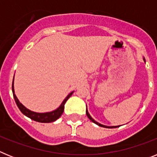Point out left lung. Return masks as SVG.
<instances>
[{
    "label": "left lung",
    "mask_w": 157,
    "mask_h": 157,
    "mask_svg": "<svg viewBox=\"0 0 157 157\" xmlns=\"http://www.w3.org/2000/svg\"><path fill=\"white\" fill-rule=\"evenodd\" d=\"M143 59H144V61L145 62V58H143ZM86 113L87 117H88L89 119H90V120L91 121L93 122V123H95V124H97V125L100 126V127H105V128H116V127H120V126H112V127H109V126L103 125V124H101V123H98V122H97V121H95V120H94V119H93V118L91 117V116H90V113H89V112H88V110H87V106H86Z\"/></svg>",
    "instance_id": "1"
}]
</instances>
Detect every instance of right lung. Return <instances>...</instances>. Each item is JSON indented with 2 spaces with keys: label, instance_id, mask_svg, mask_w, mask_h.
Segmentation results:
<instances>
[{
  "label": "right lung",
  "instance_id": "right-lung-1",
  "mask_svg": "<svg viewBox=\"0 0 157 157\" xmlns=\"http://www.w3.org/2000/svg\"><path fill=\"white\" fill-rule=\"evenodd\" d=\"M12 94H13L14 99L16 101V105H17L18 108L19 109V110L21 111V112L23 115H25L26 116H27L28 118L31 119V120H34V121L39 122V123H52V122L56 121V120H58L61 115L63 114V109H64V105L66 103V101L68 100V98H70L71 96L72 95V94L74 93V91L68 94L67 96L65 99L63 100V102L61 103V105H59V108H57L55 110L52 111V112H44V113H39V112H33V111L29 110L28 109H27L26 107L23 105H22L19 101L18 100L17 97L15 94V90H14V78L13 82H12Z\"/></svg>",
  "mask_w": 157,
  "mask_h": 157
}]
</instances>
